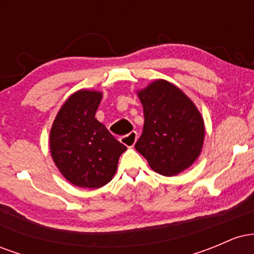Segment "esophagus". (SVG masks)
I'll list each match as a JSON object with an SVG mask.
<instances>
[{
	"label": "esophagus",
	"mask_w": 254,
	"mask_h": 254,
	"mask_svg": "<svg viewBox=\"0 0 254 254\" xmlns=\"http://www.w3.org/2000/svg\"><path fill=\"white\" fill-rule=\"evenodd\" d=\"M136 141H137V132H136V131H131L129 135L123 136L121 138L122 143H123L124 145H127V147H129V148H132L133 145H135Z\"/></svg>",
	"instance_id": "34e87169"
}]
</instances>
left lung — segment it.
Returning <instances> with one entry per match:
<instances>
[{
  "instance_id": "obj_1",
  "label": "left lung",
  "mask_w": 254,
  "mask_h": 254,
  "mask_svg": "<svg viewBox=\"0 0 254 254\" xmlns=\"http://www.w3.org/2000/svg\"><path fill=\"white\" fill-rule=\"evenodd\" d=\"M143 105V132L135 144L156 173L173 177L202 151L205 127L197 106L176 84L157 78L137 90Z\"/></svg>"
}]
</instances>
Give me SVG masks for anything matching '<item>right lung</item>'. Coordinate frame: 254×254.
I'll return each instance as SVG.
<instances>
[{"instance_id": "add662e5", "label": "right lung", "mask_w": 254, "mask_h": 254, "mask_svg": "<svg viewBox=\"0 0 254 254\" xmlns=\"http://www.w3.org/2000/svg\"><path fill=\"white\" fill-rule=\"evenodd\" d=\"M103 93L80 89L64 101L50 130L52 160L78 188H103L115 177L127 147L94 117Z\"/></svg>"}]
</instances>
